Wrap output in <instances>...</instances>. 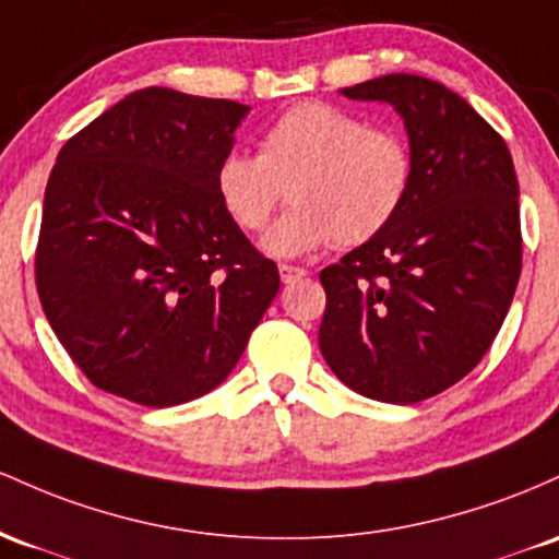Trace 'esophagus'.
I'll list each match as a JSON object with an SVG mask.
<instances>
[{
	"label": "esophagus",
	"mask_w": 559,
	"mask_h": 559,
	"mask_svg": "<svg viewBox=\"0 0 559 559\" xmlns=\"http://www.w3.org/2000/svg\"><path fill=\"white\" fill-rule=\"evenodd\" d=\"M280 277L285 285H293L300 277H306V269L304 266H293V263H280Z\"/></svg>",
	"instance_id": "1"
}]
</instances>
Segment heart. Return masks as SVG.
Instances as JSON below:
<instances>
[{"mask_svg":"<svg viewBox=\"0 0 559 559\" xmlns=\"http://www.w3.org/2000/svg\"><path fill=\"white\" fill-rule=\"evenodd\" d=\"M412 181L415 153L404 134L324 103L285 110L261 134L259 155L227 153L213 177L242 231L266 229L282 200H293L263 240L272 255L372 240L404 209Z\"/></svg>","mask_w":559,"mask_h":559,"instance_id":"b5f03b06","label":"heart"}]
</instances>
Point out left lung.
Masks as SVG:
<instances>
[{"label":"left lung","instance_id":"obj_1","mask_svg":"<svg viewBox=\"0 0 559 559\" xmlns=\"http://www.w3.org/2000/svg\"><path fill=\"white\" fill-rule=\"evenodd\" d=\"M341 94L399 110L415 181L391 227L319 274V348L350 391L417 404L473 372L510 311L523 266L515 166L499 131L438 81L391 73Z\"/></svg>","mask_w":559,"mask_h":559}]
</instances>
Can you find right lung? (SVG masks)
<instances>
[{"label": "right lung", "instance_id": "obj_1", "mask_svg": "<svg viewBox=\"0 0 559 559\" xmlns=\"http://www.w3.org/2000/svg\"><path fill=\"white\" fill-rule=\"evenodd\" d=\"M248 105L147 86L62 144L44 192L36 290L99 391L174 406L240 361L280 290L216 198Z\"/></svg>", "mask_w": 559, "mask_h": 559}]
</instances>
